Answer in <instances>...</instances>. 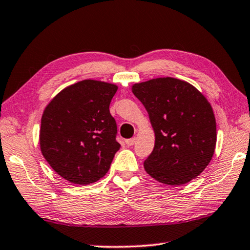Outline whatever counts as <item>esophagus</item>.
I'll list each match as a JSON object with an SVG mask.
<instances>
[{
  "instance_id": "34e87169",
  "label": "esophagus",
  "mask_w": 250,
  "mask_h": 250,
  "mask_svg": "<svg viewBox=\"0 0 250 250\" xmlns=\"http://www.w3.org/2000/svg\"><path fill=\"white\" fill-rule=\"evenodd\" d=\"M135 140H137V139H135V138H131V139H128V140H125V145H126V146H133L134 143H135Z\"/></svg>"
}]
</instances>
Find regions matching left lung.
I'll list each match as a JSON object with an SVG mask.
<instances>
[{"label":"left lung","mask_w":250,"mask_h":250,"mask_svg":"<svg viewBox=\"0 0 250 250\" xmlns=\"http://www.w3.org/2000/svg\"><path fill=\"white\" fill-rule=\"evenodd\" d=\"M155 133L145 170L156 181L182 185L208 166L216 146V120L210 104L191 83L163 77L134 83Z\"/></svg>","instance_id":"8db88e82"}]
</instances>
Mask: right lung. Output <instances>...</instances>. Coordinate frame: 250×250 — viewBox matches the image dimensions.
I'll list each match as a JSON object with an SVG mask.
<instances>
[{
    "label": "right lung",
    "instance_id": "right-lung-1",
    "mask_svg": "<svg viewBox=\"0 0 250 250\" xmlns=\"http://www.w3.org/2000/svg\"><path fill=\"white\" fill-rule=\"evenodd\" d=\"M117 89L113 83L86 79L62 89L44 110L41 151L53 170L70 183L100 180L120 149L109 110Z\"/></svg>",
    "mask_w": 250,
    "mask_h": 250
}]
</instances>
